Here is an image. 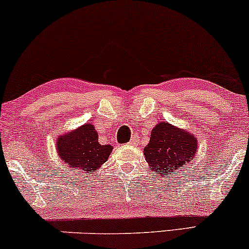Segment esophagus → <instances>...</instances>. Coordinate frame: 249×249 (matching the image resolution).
Here are the masks:
<instances>
[{"mask_svg": "<svg viewBox=\"0 0 249 249\" xmlns=\"http://www.w3.org/2000/svg\"><path fill=\"white\" fill-rule=\"evenodd\" d=\"M138 139H137V138H132V139H131V141H130V142H128V144H130V145H137V144H138Z\"/></svg>", "mask_w": 249, "mask_h": 249, "instance_id": "obj_1", "label": "esophagus"}]
</instances>
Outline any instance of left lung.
Instances as JSON below:
<instances>
[{
  "label": "left lung",
  "mask_w": 249,
  "mask_h": 249,
  "mask_svg": "<svg viewBox=\"0 0 249 249\" xmlns=\"http://www.w3.org/2000/svg\"><path fill=\"white\" fill-rule=\"evenodd\" d=\"M196 147V137L162 122L153 127L144 156L158 176L178 173L193 160Z\"/></svg>",
  "instance_id": "8db88e82"
}]
</instances>
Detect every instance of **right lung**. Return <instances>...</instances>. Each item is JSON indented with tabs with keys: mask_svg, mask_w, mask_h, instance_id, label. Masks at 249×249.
I'll list each match as a JSON object with an SVG mask.
<instances>
[{
	"mask_svg": "<svg viewBox=\"0 0 249 249\" xmlns=\"http://www.w3.org/2000/svg\"><path fill=\"white\" fill-rule=\"evenodd\" d=\"M57 152L68 167L93 173L107 160L112 147L98 142L95 126L85 124L76 131L61 136L57 141Z\"/></svg>",
	"mask_w": 249,
	"mask_h": 249,
	"instance_id": "right-lung-1",
	"label": "right lung"
}]
</instances>
